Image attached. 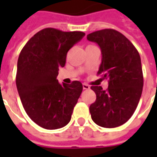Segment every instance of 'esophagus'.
<instances>
[{"mask_svg":"<svg viewBox=\"0 0 157 157\" xmlns=\"http://www.w3.org/2000/svg\"><path fill=\"white\" fill-rule=\"evenodd\" d=\"M83 89L84 90H89L90 89V86L87 85V84H86V83H84L83 84Z\"/></svg>","mask_w":157,"mask_h":157,"instance_id":"obj_1","label":"esophagus"}]
</instances>
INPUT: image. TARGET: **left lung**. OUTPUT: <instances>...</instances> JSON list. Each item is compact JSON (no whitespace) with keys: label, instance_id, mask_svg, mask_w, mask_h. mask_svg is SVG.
Wrapping results in <instances>:
<instances>
[{"label":"left lung","instance_id":"1","mask_svg":"<svg viewBox=\"0 0 157 157\" xmlns=\"http://www.w3.org/2000/svg\"><path fill=\"white\" fill-rule=\"evenodd\" d=\"M87 40L100 46L102 60L98 75L108 78V88L93 86L95 102L90 113L95 123L103 128H116L129 120L136 111L143 87L139 52L124 35L105 29L87 35Z\"/></svg>","mask_w":157,"mask_h":157}]
</instances>
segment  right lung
Segmentation results:
<instances>
[{
  "label": "right lung",
  "mask_w": 157,
  "mask_h": 157,
  "mask_svg": "<svg viewBox=\"0 0 157 157\" xmlns=\"http://www.w3.org/2000/svg\"><path fill=\"white\" fill-rule=\"evenodd\" d=\"M85 35L46 28L28 41L19 55L15 83L21 104L29 117L45 129L61 128L71 121L83 86L79 81L62 85L57 77L68 51Z\"/></svg>",
  "instance_id": "obj_1"
}]
</instances>
